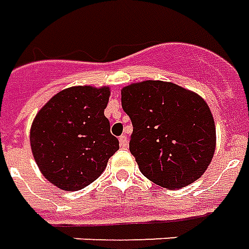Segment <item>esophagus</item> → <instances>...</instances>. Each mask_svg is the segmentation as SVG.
Listing matches in <instances>:
<instances>
[{"instance_id":"obj_1","label":"esophagus","mask_w":249,"mask_h":249,"mask_svg":"<svg viewBox=\"0 0 249 249\" xmlns=\"http://www.w3.org/2000/svg\"><path fill=\"white\" fill-rule=\"evenodd\" d=\"M119 144H121V147H127V137L126 135H121L119 137Z\"/></svg>"}]
</instances>
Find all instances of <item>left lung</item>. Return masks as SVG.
<instances>
[{
  "label": "left lung",
  "instance_id": "obj_1",
  "mask_svg": "<svg viewBox=\"0 0 249 249\" xmlns=\"http://www.w3.org/2000/svg\"><path fill=\"white\" fill-rule=\"evenodd\" d=\"M122 107L133 123L130 151L144 177L173 190L204 174L216 149V127L200 95L144 80L122 88Z\"/></svg>",
  "mask_w": 249,
  "mask_h": 249
}]
</instances>
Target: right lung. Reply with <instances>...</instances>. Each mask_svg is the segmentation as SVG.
Returning <instances> with one entry per match:
<instances>
[{"instance_id":"1","label":"right lung","mask_w":249,"mask_h":249,"mask_svg":"<svg viewBox=\"0 0 249 249\" xmlns=\"http://www.w3.org/2000/svg\"><path fill=\"white\" fill-rule=\"evenodd\" d=\"M108 98V87L76 86L56 93L37 112L31 127L32 153L51 184L75 192L105 172L119 149L105 116Z\"/></svg>"}]
</instances>
